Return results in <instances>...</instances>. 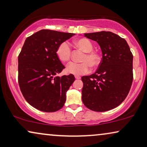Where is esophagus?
<instances>
[{"mask_svg": "<svg viewBox=\"0 0 147 147\" xmlns=\"http://www.w3.org/2000/svg\"><path fill=\"white\" fill-rule=\"evenodd\" d=\"M75 78H76V79H80L81 77H80V76H75Z\"/></svg>", "mask_w": 147, "mask_h": 147, "instance_id": "esophagus-1", "label": "esophagus"}]
</instances>
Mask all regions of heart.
Segmentation results:
<instances>
[{
  "label": "heart",
  "mask_w": 147,
  "mask_h": 147,
  "mask_svg": "<svg viewBox=\"0 0 147 147\" xmlns=\"http://www.w3.org/2000/svg\"><path fill=\"white\" fill-rule=\"evenodd\" d=\"M76 47L84 52L82 56L81 63H70L66 67L67 74L76 76L83 75L90 71L92 67H96L100 62V55L97 51H93L94 45L91 41L86 38H80L74 41ZM56 54L58 59L62 63H67L70 60L71 49L67 42H63L58 46Z\"/></svg>",
  "instance_id": "1"
}]
</instances>
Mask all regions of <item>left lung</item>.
I'll return each instance as SVG.
<instances>
[{
  "instance_id": "8db88e82",
  "label": "left lung",
  "mask_w": 147,
  "mask_h": 147,
  "mask_svg": "<svg viewBox=\"0 0 147 147\" xmlns=\"http://www.w3.org/2000/svg\"><path fill=\"white\" fill-rule=\"evenodd\" d=\"M84 36L99 44L102 58L95 73L82 77V101L93 111H108L119 106L130 91L133 55L126 40L112 32L84 33Z\"/></svg>"
}]
</instances>
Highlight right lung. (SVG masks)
I'll return each mask as SVG.
<instances>
[{"label": "right lung", "instance_id": "obj_1", "mask_svg": "<svg viewBox=\"0 0 147 147\" xmlns=\"http://www.w3.org/2000/svg\"><path fill=\"white\" fill-rule=\"evenodd\" d=\"M74 35L43 29L26 39L18 57V82L25 99L36 109L56 112L65 104L66 92L75 78L55 76L65 68L56 51Z\"/></svg>", "mask_w": 147, "mask_h": 147}]
</instances>
